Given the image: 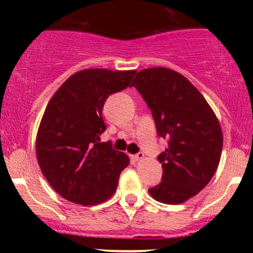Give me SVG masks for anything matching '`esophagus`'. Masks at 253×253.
Returning a JSON list of instances; mask_svg holds the SVG:
<instances>
[{"label": "esophagus", "instance_id": "obj_1", "mask_svg": "<svg viewBox=\"0 0 253 253\" xmlns=\"http://www.w3.org/2000/svg\"><path fill=\"white\" fill-rule=\"evenodd\" d=\"M132 158H133L134 160H137V162H138V160L144 159V154H143V153H138V154H136V155H132Z\"/></svg>", "mask_w": 253, "mask_h": 253}]
</instances>
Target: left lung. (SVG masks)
<instances>
[{
    "label": "left lung",
    "instance_id": "left-lung-1",
    "mask_svg": "<svg viewBox=\"0 0 253 253\" xmlns=\"http://www.w3.org/2000/svg\"><path fill=\"white\" fill-rule=\"evenodd\" d=\"M132 86L152 110L158 136L168 148L158 157L162 182L150 188L155 201L180 205L208 185L218 169L223 149L220 124L205 96L176 71L145 68L137 73Z\"/></svg>",
    "mask_w": 253,
    "mask_h": 253
}]
</instances>
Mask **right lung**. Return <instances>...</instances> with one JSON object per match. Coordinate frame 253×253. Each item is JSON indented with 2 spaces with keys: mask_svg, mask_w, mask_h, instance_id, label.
Masks as SVG:
<instances>
[{
  "mask_svg": "<svg viewBox=\"0 0 253 253\" xmlns=\"http://www.w3.org/2000/svg\"><path fill=\"white\" fill-rule=\"evenodd\" d=\"M137 71L82 70L66 79L48 101L37 133V159L51 187L65 200L95 206L115 193L125 153L100 143L108 96L129 85Z\"/></svg>",
  "mask_w": 253,
  "mask_h": 253,
  "instance_id": "add662e5",
  "label": "right lung"
}]
</instances>
